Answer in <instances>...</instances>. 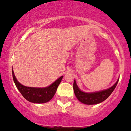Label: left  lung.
<instances>
[{"mask_svg":"<svg viewBox=\"0 0 131 131\" xmlns=\"http://www.w3.org/2000/svg\"><path fill=\"white\" fill-rule=\"evenodd\" d=\"M119 79L117 80L116 83L109 89L101 90L100 91L93 93H85L81 91L77 85L76 82L74 80L73 83V89L74 94L78 100L82 103L87 105H93L101 103L106 100L111 95L114 89H115L116 85L118 82Z\"/></svg>","mask_w":131,"mask_h":131,"instance_id":"left-lung-1","label":"left lung"}]
</instances>
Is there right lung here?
Returning <instances> with one entry per match:
<instances>
[{"label": "right lung", "instance_id": "1", "mask_svg": "<svg viewBox=\"0 0 131 131\" xmlns=\"http://www.w3.org/2000/svg\"><path fill=\"white\" fill-rule=\"evenodd\" d=\"M12 74L14 82L24 97L28 101L37 104L45 103L52 98L63 77L61 76L47 87L35 88L24 86L19 82L16 78L13 70H12Z\"/></svg>", "mask_w": 131, "mask_h": 131}]
</instances>
